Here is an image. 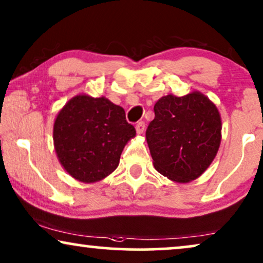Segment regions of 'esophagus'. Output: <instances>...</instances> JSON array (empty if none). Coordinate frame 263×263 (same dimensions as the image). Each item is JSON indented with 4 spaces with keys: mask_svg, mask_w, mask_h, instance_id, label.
I'll list each match as a JSON object with an SVG mask.
<instances>
[{
    "mask_svg": "<svg viewBox=\"0 0 263 263\" xmlns=\"http://www.w3.org/2000/svg\"><path fill=\"white\" fill-rule=\"evenodd\" d=\"M145 129V124L144 121H139L137 122V125H136V131H137L138 135H142L143 132H144Z\"/></svg>",
    "mask_w": 263,
    "mask_h": 263,
    "instance_id": "1",
    "label": "esophagus"
}]
</instances>
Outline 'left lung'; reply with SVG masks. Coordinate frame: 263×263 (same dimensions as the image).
I'll return each instance as SVG.
<instances>
[{
    "label": "left lung",
    "instance_id": "left-lung-1",
    "mask_svg": "<svg viewBox=\"0 0 263 263\" xmlns=\"http://www.w3.org/2000/svg\"><path fill=\"white\" fill-rule=\"evenodd\" d=\"M145 137L154 167L177 183L197 179L216 156L221 142L218 108L198 91L161 97Z\"/></svg>",
    "mask_w": 263,
    "mask_h": 263
}]
</instances>
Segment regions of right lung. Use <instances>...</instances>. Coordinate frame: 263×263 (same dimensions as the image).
I'll use <instances>...</instances> for the list:
<instances>
[{"label": "right lung", "instance_id": "obj_1", "mask_svg": "<svg viewBox=\"0 0 263 263\" xmlns=\"http://www.w3.org/2000/svg\"><path fill=\"white\" fill-rule=\"evenodd\" d=\"M136 129L124 108L106 97L77 95L59 111L54 146L65 171L82 183H96L118 167L120 155Z\"/></svg>", "mask_w": 263, "mask_h": 263}]
</instances>
